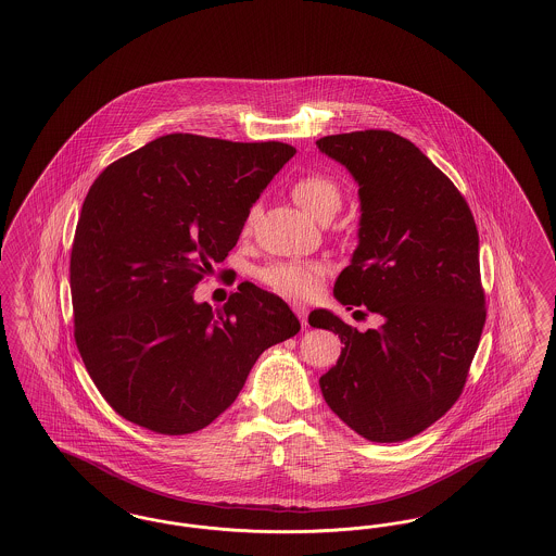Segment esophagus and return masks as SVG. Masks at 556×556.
I'll return each mask as SVG.
<instances>
[{"label": "esophagus", "mask_w": 556, "mask_h": 556, "mask_svg": "<svg viewBox=\"0 0 556 556\" xmlns=\"http://www.w3.org/2000/svg\"><path fill=\"white\" fill-rule=\"evenodd\" d=\"M293 312L298 314V318H300L302 327H306V325H308V320H306V318H308V308H306V306H302V304H295V306H293Z\"/></svg>", "instance_id": "esophagus-1"}]
</instances>
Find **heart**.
Returning <instances> with one entry per match:
<instances>
[{"instance_id":"obj_1","label":"heart","mask_w":556,"mask_h":556,"mask_svg":"<svg viewBox=\"0 0 556 556\" xmlns=\"http://www.w3.org/2000/svg\"><path fill=\"white\" fill-rule=\"evenodd\" d=\"M291 199L295 200L308 215L318 222H329L343 204L341 184L323 172H308L291 184ZM256 208H250L245 215L244 231L254 222ZM327 261H270L267 265L256 268V279L265 288L289 298V300H314L329 277Z\"/></svg>"}]
</instances>
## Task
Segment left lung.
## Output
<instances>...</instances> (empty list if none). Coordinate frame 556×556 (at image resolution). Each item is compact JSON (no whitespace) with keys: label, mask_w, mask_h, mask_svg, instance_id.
Masks as SVG:
<instances>
[{"label":"left lung","mask_w":556,"mask_h":556,"mask_svg":"<svg viewBox=\"0 0 556 556\" xmlns=\"http://www.w3.org/2000/svg\"><path fill=\"white\" fill-rule=\"evenodd\" d=\"M316 147L359 184V244L334 298L382 316L359 333L333 312H311L312 327L345 343L320 391L364 439L400 443L443 418L466 387L486 323L478 229L455 184L400 134H333Z\"/></svg>","instance_id":"8db88e82"}]
</instances>
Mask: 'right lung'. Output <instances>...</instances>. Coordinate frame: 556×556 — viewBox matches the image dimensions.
Segmentation results:
<instances>
[{
	"mask_svg": "<svg viewBox=\"0 0 556 556\" xmlns=\"http://www.w3.org/2000/svg\"><path fill=\"white\" fill-rule=\"evenodd\" d=\"M293 155L275 140L167 134L90 186L70 256L74 339L122 418L197 432L236 401L267 348L300 331L288 304L252 283L219 311L192 295Z\"/></svg>",
	"mask_w": 556,
	"mask_h": 556,
	"instance_id": "1",
	"label": "right lung"
}]
</instances>
